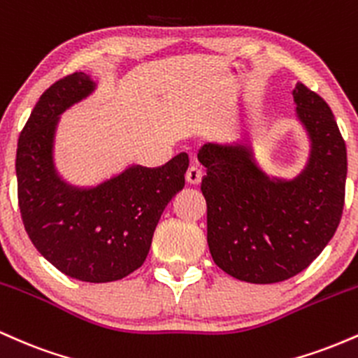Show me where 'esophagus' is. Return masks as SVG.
Returning a JSON list of instances; mask_svg holds the SVG:
<instances>
[{"instance_id":"obj_1","label":"esophagus","mask_w":358,"mask_h":358,"mask_svg":"<svg viewBox=\"0 0 358 358\" xmlns=\"http://www.w3.org/2000/svg\"><path fill=\"white\" fill-rule=\"evenodd\" d=\"M185 176H187V182L190 183V185H199L200 182H202L203 171L200 170L199 166L193 165V166L188 168V170H187V175H185Z\"/></svg>"}]
</instances>
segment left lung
I'll list each match as a JSON object with an SVG mask.
<instances>
[{"mask_svg":"<svg viewBox=\"0 0 358 358\" xmlns=\"http://www.w3.org/2000/svg\"><path fill=\"white\" fill-rule=\"evenodd\" d=\"M296 116L310 138V158L294 178L269 176L248 143H205L207 242L212 259L232 278L271 285L306 269L342 219L347 146L335 116L301 82L293 89Z\"/></svg>","mask_w":358,"mask_h":358,"instance_id":"obj_1","label":"left lung"}]
</instances>
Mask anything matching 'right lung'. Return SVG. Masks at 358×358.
Wrapping results in <instances>:
<instances>
[{"instance_id":"1","label":"right lung","mask_w":358,"mask_h":358,"mask_svg":"<svg viewBox=\"0 0 358 358\" xmlns=\"http://www.w3.org/2000/svg\"><path fill=\"white\" fill-rule=\"evenodd\" d=\"M96 89L76 72L40 96L18 139L16 180L24 231L57 269L85 282H109L141 268L159 217L185 187L188 155L163 166L131 165L96 187L65 182L53 163L60 114Z\"/></svg>"}]
</instances>
